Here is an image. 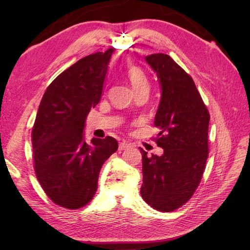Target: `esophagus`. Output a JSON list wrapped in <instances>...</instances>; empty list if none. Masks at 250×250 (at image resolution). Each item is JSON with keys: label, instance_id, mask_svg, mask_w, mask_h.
Instances as JSON below:
<instances>
[{"label": "esophagus", "instance_id": "esophagus-1", "mask_svg": "<svg viewBox=\"0 0 250 250\" xmlns=\"http://www.w3.org/2000/svg\"><path fill=\"white\" fill-rule=\"evenodd\" d=\"M131 147V145L130 144H126V143H120L119 144V147H118V149L121 151V150H125V149H128V148H130Z\"/></svg>", "mask_w": 250, "mask_h": 250}]
</instances>
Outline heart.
I'll list each match as a JSON object with an SVG mask.
<instances>
[{
	"instance_id": "heart-1",
	"label": "heart",
	"mask_w": 250,
	"mask_h": 250,
	"mask_svg": "<svg viewBox=\"0 0 250 250\" xmlns=\"http://www.w3.org/2000/svg\"><path fill=\"white\" fill-rule=\"evenodd\" d=\"M128 77L134 91L139 89H149V82H148L146 74L141 68L135 66L129 68Z\"/></svg>"
}]
</instances>
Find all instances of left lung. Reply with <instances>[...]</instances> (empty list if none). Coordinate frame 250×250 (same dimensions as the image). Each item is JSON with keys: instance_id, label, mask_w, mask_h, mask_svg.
I'll use <instances>...</instances> for the list:
<instances>
[{"instance_id": "1", "label": "left lung", "mask_w": 250, "mask_h": 250, "mask_svg": "<svg viewBox=\"0 0 250 250\" xmlns=\"http://www.w3.org/2000/svg\"><path fill=\"white\" fill-rule=\"evenodd\" d=\"M157 74L161 99L155 117L162 156L141 148L142 198L160 211H172L193 195L208 157L209 114L193 79L164 54L145 58Z\"/></svg>"}]
</instances>
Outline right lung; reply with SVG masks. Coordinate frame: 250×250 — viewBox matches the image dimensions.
I'll return each instance as SVG.
<instances>
[{"label":"right lung","mask_w":250,"mask_h":250,"mask_svg":"<svg viewBox=\"0 0 250 250\" xmlns=\"http://www.w3.org/2000/svg\"><path fill=\"white\" fill-rule=\"evenodd\" d=\"M114 49L89 55L61 73L43 95L32 129L37 180L49 199L76 209L91 201L101 167L118 149L111 136L84 141L90 109L97 105Z\"/></svg>","instance_id":"add662e5"}]
</instances>
